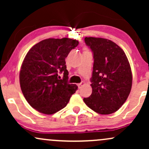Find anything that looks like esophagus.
Returning a JSON list of instances; mask_svg holds the SVG:
<instances>
[{
    "mask_svg": "<svg viewBox=\"0 0 149 149\" xmlns=\"http://www.w3.org/2000/svg\"><path fill=\"white\" fill-rule=\"evenodd\" d=\"M85 85V83L84 82H82V83H79V84L78 85V88H81V87L82 86H83V85Z\"/></svg>",
    "mask_w": 149,
    "mask_h": 149,
    "instance_id": "34e87169",
    "label": "esophagus"
}]
</instances>
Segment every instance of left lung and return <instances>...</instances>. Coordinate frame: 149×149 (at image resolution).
I'll list each match as a JSON object with an SVG mask.
<instances>
[{"mask_svg": "<svg viewBox=\"0 0 149 149\" xmlns=\"http://www.w3.org/2000/svg\"><path fill=\"white\" fill-rule=\"evenodd\" d=\"M93 52L92 92L83 101L102 115L117 111L127 100L132 84V74L125 53L117 44L102 38L85 37Z\"/></svg>", "mask_w": 149, "mask_h": 149, "instance_id": "left-lung-1", "label": "left lung"}]
</instances>
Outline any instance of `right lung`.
I'll use <instances>...</instances> for the list:
<instances>
[{
  "label": "right lung",
  "instance_id": "obj_1",
  "mask_svg": "<svg viewBox=\"0 0 149 149\" xmlns=\"http://www.w3.org/2000/svg\"><path fill=\"white\" fill-rule=\"evenodd\" d=\"M78 43L68 38L45 39L25 56L19 72L20 87L26 100L38 112L50 115L59 111L78 89L68 83L65 59ZM59 72L64 75L62 79Z\"/></svg>",
  "mask_w": 149,
  "mask_h": 149
}]
</instances>
